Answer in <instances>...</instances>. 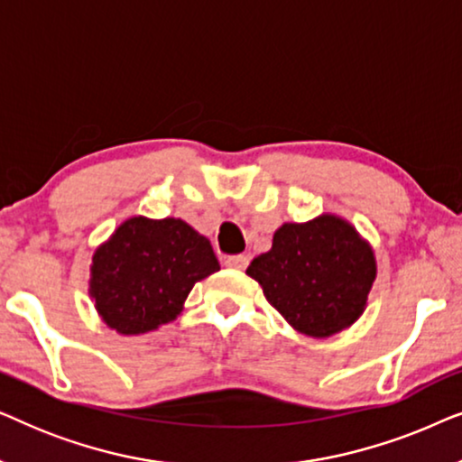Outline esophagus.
I'll list each match as a JSON object with an SVG mask.
<instances>
[{
    "mask_svg": "<svg viewBox=\"0 0 462 462\" xmlns=\"http://www.w3.org/2000/svg\"><path fill=\"white\" fill-rule=\"evenodd\" d=\"M250 258L245 254H237V256H226L225 258V267L229 269H237V271H244L245 267H248Z\"/></svg>",
    "mask_w": 462,
    "mask_h": 462,
    "instance_id": "1",
    "label": "esophagus"
}]
</instances>
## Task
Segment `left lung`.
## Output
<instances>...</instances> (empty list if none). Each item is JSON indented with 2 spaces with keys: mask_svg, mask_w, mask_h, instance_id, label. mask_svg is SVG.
Listing matches in <instances>:
<instances>
[{
  "mask_svg": "<svg viewBox=\"0 0 462 462\" xmlns=\"http://www.w3.org/2000/svg\"><path fill=\"white\" fill-rule=\"evenodd\" d=\"M296 332L328 338L356 324L376 280L370 242L349 220L321 214L283 223L269 252L245 269Z\"/></svg>",
  "mask_w": 462,
  "mask_h": 462,
  "instance_id": "left-lung-1",
  "label": "left lung"
}]
</instances>
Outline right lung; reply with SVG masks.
Here are the masks:
<instances>
[{"label": "right lung", "instance_id": "right-lung-1", "mask_svg": "<svg viewBox=\"0 0 462 462\" xmlns=\"http://www.w3.org/2000/svg\"><path fill=\"white\" fill-rule=\"evenodd\" d=\"M220 269L210 239L180 218L132 217L94 250L90 299L124 337L176 319L189 292Z\"/></svg>", "mask_w": 462, "mask_h": 462}]
</instances>
